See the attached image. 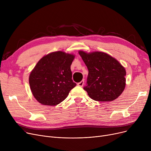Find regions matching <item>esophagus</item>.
I'll return each instance as SVG.
<instances>
[{"label":"esophagus","mask_w":151,"mask_h":151,"mask_svg":"<svg viewBox=\"0 0 151 151\" xmlns=\"http://www.w3.org/2000/svg\"><path fill=\"white\" fill-rule=\"evenodd\" d=\"M84 80H82L81 82L78 83L77 84V85H78V86L83 87V85H84Z\"/></svg>","instance_id":"esophagus-1"}]
</instances>
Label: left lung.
<instances>
[{
    "label": "left lung",
    "instance_id": "1",
    "mask_svg": "<svg viewBox=\"0 0 151 151\" xmlns=\"http://www.w3.org/2000/svg\"><path fill=\"white\" fill-rule=\"evenodd\" d=\"M89 73L84 89L93 100L111 101L116 99L125 87L126 71L116 59L99 51H79Z\"/></svg>",
    "mask_w": 151,
    "mask_h": 151
}]
</instances>
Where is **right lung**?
I'll return each mask as SVG.
<instances>
[{
  "instance_id": "obj_1",
  "label": "right lung",
  "mask_w": 151,
  "mask_h": 151,
  "mask_svg": "<svg viewBox=\"0 0 151 151\" xmlns=\"http://www.w3.org/2000/svg\"><path fill=\"white\" fill-rule=\"evenodd\" d=\"M74 58L73 54L56 51L45 55L38 62L29 81L32 93L40 104L57 105L76 86L70 69Z\"/></svg>"
}]
</instances>
